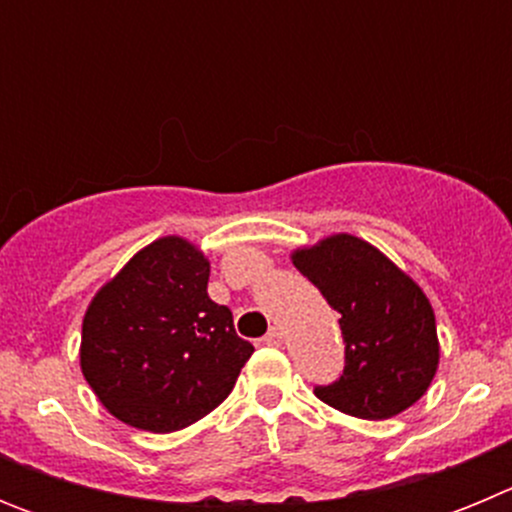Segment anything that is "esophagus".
Masks as SVG:
<instances>
[{
	"label": "esophagus",
	"instance_id": "34e87169",
	"mask_svg": "<svg viewBox=\"0 0 512 512\" xmlns=\"http://www.w3.org/2000/svg\"><path fill=\"white\" fill-rule=\"evenodd\" d=\"M261 343H266V346H282V330L269 328V333L261 338Z\"/></svg>",
	"mask_w": 512,
	"mask_h": 512
}]
</instances>
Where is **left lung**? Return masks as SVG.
I'll list each match as a JSON object with an SVG mask.
<instances>
[{
	"mask_svg": "<svg viewBox=\"0 0 512 512\" xmlns=\"http://www.w3.org/2000/svg\"><path fill=\"white\" fill-rule=\"evenodd\" d=\"M292 264L341 315L346 366L315 395L346 415L384 420L425 395L438 369L436 315L423 289L356 235L297 248Z\"/></svg>",
	"mask_w": 512,
	"mask_h": 512,
	"instance_id": "1",
	"label": "left lung"
}]
</instances>
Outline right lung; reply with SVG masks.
<instances>
[{"label": "right lung", "instance_id": "add662e5", "mask_svg": "<svg viewBox=\"0 0 512 512\" xmlns=\"http://www.w3.org/2000/svg\"><path fill=\"white\" fill-rule=\"evenodd\" d=\"M210 261L179 235L158 238L89 302L81 372L104 408L151 433L182 431L233 390L253 346L207 295Z\"/></svg>", "mask_w": 512, "mask_h": 512}]
</instances>
